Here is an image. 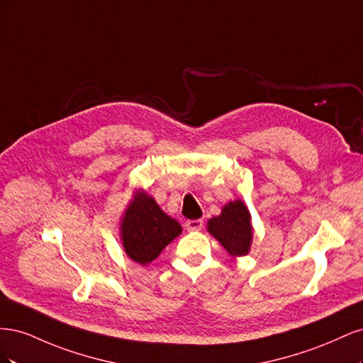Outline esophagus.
<instances>
[{"label": "esophagus", "mask_w": 363, "mask_h": 363, "mask_svg": "<svg viewBox=\"0 0 363 363\" xmlns=\"http://www.w3.org/2000/svg\"><path fill=\"white\" fill-rule=\"evenodd\" d=\"M203 219H188V221H186V228H188L189 232H199V230L203 228Z\"/></svg>", "instance_id": "34e87169"}]
</instances>
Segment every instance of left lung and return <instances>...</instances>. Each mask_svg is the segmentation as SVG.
<instances>
[{"label": "left lung", "mask_w": 363, "mask_h": 363, "mask_svg": "<svg viewBox=\"0 0 363 363\" xmlns=\"http://www.w3.org/2000/svg\"><path fill=\"white\" fill-rule=\"evenodd\" d=\"M211 233L232 257L247 256L252 242L251 213L242 200L228 201L221 213L207 221Z\"/></svg>", "instance_id": "obj_1"}]
</instances>
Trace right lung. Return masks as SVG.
<instances>
[{
    "mask_svg": "<svg viewBox=\"0 0 363 363\" xmlns=\"http://www.w3.org/2000/svg\"><path fill=\"white\" fill-rule=\"evenodd\" d=\"M182 233V225L164 213L156 200L138 189L121 216L119 238L125 255L145 267Z\"/></svg>",
    "mask_w": 363,
    "mask_h": 363,
    "instance_id": "add662e5",
    "label": "right lung"
}]
</instances>
